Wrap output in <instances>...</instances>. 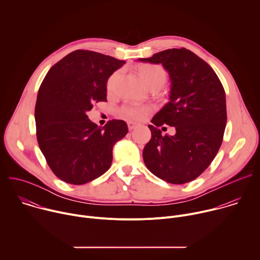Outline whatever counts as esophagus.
Instances as JSON below:
<instances>
[{
  "label": "esophagus",
  "instance_id": "1",
  "mask_svg": "<svg viewBox=\"0 0 260 260\" xmlns=\"http://www.w3.org/2000/svg\"><path fill=\"white\" fill-rule=\"evenodd\" d=\"M139 124L137 122H134V121H128L127 122V126H128V129L129 131H133L134 128H136Z\"/></svg>",
  "mask_w": 260,
  "mask_h": 260
}]
</instances>
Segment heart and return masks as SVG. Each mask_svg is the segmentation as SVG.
<instances>
[{
  "instance_id": "b5f03b06",
  "label": "heart",
  "mask_w": 260,
  "mask_h": 260,
  "mask_svg": "<svg viewBox=\"0 0 260 260\" xmlns=\"http://www.w3.org/2000/svg\"><path fill=\"white\" fill-rule=\"evenodd\" d=\"M138 73L141 80L144 84L149 88L151 86L161 87L168 78V74L165 68L160 64L154 63H145L138 68ZM117 77V73L113 74L107 82L108 90H111L113 87L114 81ZM151 112V108L139 104H127L121 107L119 110L120 116L129 119V120H143L148 114Z\"/></svg>"
}]
</instances>
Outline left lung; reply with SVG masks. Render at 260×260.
Listing matches in <instances>:
<instances>
[{
	"mask_svg": "<svg viewBox=\"0 0 260 260\" xmlns=\"http://www.w3.org/2000/svg\"><path fill=\"white\" fill-rule=\"evenodd\" d=\"M139 61L162 64L170 77L169 102L148 127L143 159L153 175L172 184L197 179L215 158L226 125L225 91L214 70L186 48L167 49ZM174 126V136L158 128Z\"/></svg>",
	"mask_w": 260,
	"mask_h": 260,
	"instance_id": "1",
	"label": "left lung"
}]
</instances>
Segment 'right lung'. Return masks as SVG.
<instances>
[{
    "label": "right lung",
    "mask_w": 260,
    "mask_h": 260,
    "mask_svg": "<svg viewBox=\"0 0 260 260\" xmlns=\"http://www.w3.org/2000/svg\"><path fill=\"white\" fill-rule=\"evenodd\" d=\"M124 60L89 50H75L46 74L35 107L37 140L48 166L69 184L82 185L106 173L113 146L128 132L123 120L103 127L86 115L107 101V81Z\"/></svg>",
    "instance_id": "right-lung-1"
}]
</instances>
